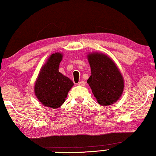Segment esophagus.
<instances>
[{
    "mask_svg": "<svg viewBox=\"0 0 156 156\" xmlns=\"http://www.w3.org/2000/svg\"><path fill=\"white\" fill-rule=\"evenodd\" d=\"M78 84L79 86H82V87H84V85H85V83H84V81L82 80L80 82H79V83H78Z\"/></svg>",
    "mask_w": 156,
    "mask_h": 156,
    "instance_id": "esophagus-1",
    "label": "esophagus"
}]
</instances>
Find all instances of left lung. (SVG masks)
<instances>
[{"mask_svg": "<svg viewBox=\"0 0 156 156\" xmlns=\"http://www.w3.org/2000/svg\"><path fill=\"white\" fill-rule=\"evenodd\" d=\"M87 58L91 76L87 83L101 106L112 105L119 100L124 89V79L112 59L101 52H90Z\"/></svg>", "mask_w": 156, "mask_h": 156, "instance_id": "left-lung-1", "label": "left lung"}]
</instances>
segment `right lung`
Instances as JSON below:
<instances>
[{
    "mask_svg": "<svg viewBox=\"0 0 156 156\" xmlns=\"http://www.w3.org/2000/svg\"><path fill=\"white\" fill-rule=\"evenodd\" d=\"M63 54L51 55L39 71L36 79L34 91L36 98L44 106L58 108L67 97L73 83L67 76L59 72V65Z\"/></svg>",
    "mask_w": 156,
    "mask_h": 156,
    "instance_id": "right-lung-1",
    "label": "right lung"
}]
</instances>
